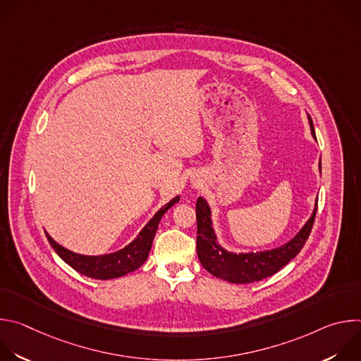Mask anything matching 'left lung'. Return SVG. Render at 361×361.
I'll list each match as a JSON object with an SVG mask.
<instances>
[{
	"instance_id": "1",
	"label": "left lung",
	"mask_w": 361,
	"mask_h": 361,
	"mask_svg": "<svg viewBox=\"0 0 361 361\" xmlns=\"http://www.w3.org/2000/svg\"><path fill=\"white\" fill-rule=\"evenodd\" d=\"M308 124H310L312 135L316 138L314 126L312 117L307 114ZM322 171V161L319 164ZM197 213V254L202 267L214 277L226 280L234 284H247L260 281L276 274L290 260L301 251L310 231L313 228L314 217L317 213V200L314 210L301 227V230L287 243L280 247L263 250V251H248V252H233L226 250L217 238L213 227L212 209L207 200L198 197L195 204Z\"/></svg>"
}]
</instances>
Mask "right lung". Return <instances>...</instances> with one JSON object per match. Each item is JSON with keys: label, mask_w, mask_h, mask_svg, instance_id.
<instances>
[{"label": "right lung", "mask_w": 361, "mask_h": 361, "mask_svg": "<svg viewBox=\"0 0 361 361\" xmlns=\"http://www.w3.org/2000/svg\"><path fill=\"white\" fill-rule=\"evenodd\" d=\"M178 201H180V195L169 201L164 207H161L156 214L152 216V219L142 227V230L130 244H127L124 248L118 251L109 252V254H99V255L78 254L59 244L47 231L45 234L51 247H53L56 252L60 255V259L66 262L70 267H73L75 271H78L80 274L87 276L90 279H97V280L118 279L140 269L145 263L161 217Z\"/></svg>", "instance_id": "add662e5"}]
</instances>
